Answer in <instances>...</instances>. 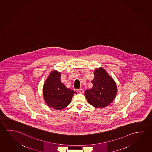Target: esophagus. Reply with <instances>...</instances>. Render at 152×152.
<instances>
[{"instance_id":"obj_1","label":"esophagus","mask_w":152,"mask_h":152,"mask_svg":"<svg viewBox=\"0 0 152 152\" xmlns=\"http://www.w3.org/2000/svg\"><path fill=\"white\" fill-rule=\"evenodd\" d=\"M79 92H80V94H83L84 93V90H83V89H79Z\"/></svg>"}]
</instances>
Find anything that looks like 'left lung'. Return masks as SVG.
Masks as SVG:
<instances>
[{
  "label": "left lung",
  "instance_id": "obj_1",
  "mask_svg": "<svg viewBox=\"0 0 152 152\" xmlns=\"http://www.w3.org/2000/svg\"><path fill=\"white\" fill-rule=\"evenodd\" d=\"M91 83L93 87L85 92V96L91 105L104 108L112 103L117 94V86L104 69L99 68L95 70Z\"/></svg>",
  "mask_w": 152,
  "mask_h": 152
}]
</instances>
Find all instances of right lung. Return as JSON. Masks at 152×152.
Listing matches in <instances>:
<instances>
[{
  "mask_svg": "<svg viewBox=\"0 0 152 152\" xmlns=\"http://www.w3.org/2000/svg\"><path fill=\"white\" fill-rule=\"evenodd\" d=\"M61 74L53 71L45 83L43 95L45 101L49 107L62 110L69 104L75 91L67 88L61 80Z\"/></svg>",
  "mask_w": 152,
  "mask_h": 152,
  "instance_id": "1",
  "label": "right lung"
}]
</instances>
